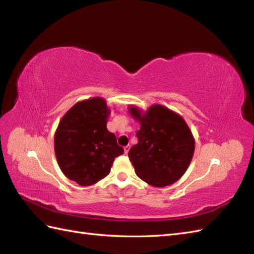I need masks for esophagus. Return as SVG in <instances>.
Returning a JSON list of instances; mask_svg holds the SVG:
<instances>
[{
	"label": "esophagus",
	"instance_id": "obj_1",
	"mask_svg": "<svg viewBox=\"0 0 254 254\" xmlns=\"http://www.w3.org/2000/svg\"><path fill=\"white\" fill-rule=\"evenodd\" d=\"M129 148H130V145H127V146H125V147H124V151H125V153H128V151H129Z\"/></svg>",
	"mask_w": 254,
	"mask_h": 254
}]
</instances>
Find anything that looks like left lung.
Returning <instances> with one entry per match:
<instances>
[{"instance_id": "8db88e82", "label": "left lung", "mask_w": 254, "mask_h": 254, "mask_svg": "<svg viewBox=\"0 0 254 254\" xmlns=\"http://www.w3.org/2000/svg\"><path fill=\"white\" fill-rule=\"evenodd\" d=\"M129 112L141 124L137 144L128 152L136 176L156 188L178 181L195 149L194 136L186 121L161 105H152L145 113L131 106Z\"/></svg>"}]
</instances>
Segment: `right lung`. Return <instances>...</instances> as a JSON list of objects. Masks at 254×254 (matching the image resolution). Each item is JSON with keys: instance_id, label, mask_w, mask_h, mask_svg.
<instances>
[{"instance_id": "add662e5", "label": "right lung", "mask_w": 254, "mask_h": 254, "mask_svg": "<svg viewBox=\"0 0 254 254\" xmlns=\"http://www.w3.org/2000/svg\"><path fill=\"white\" fill-rule=\"evenodd\" d=\"M110 110L105 99L78 102L61 119L54 139L58 165L65 177L81 187L108 176L114 159L124 149L107 129Z\"/></svg>"}]
</instances>
